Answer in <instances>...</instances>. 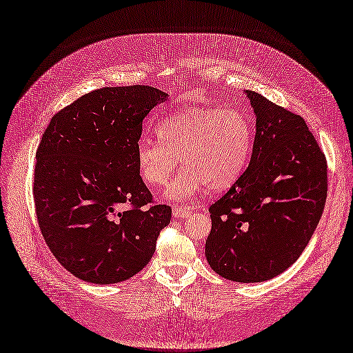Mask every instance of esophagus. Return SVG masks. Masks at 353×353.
<instances>
[{
	"mask_svg": "<svg viewBox=\"0 0 353 353\" xmlns=\"http://www.w3.org/2000/svg\"><path fill=\"white\" fill-rule=\"evenodd\" d=\"M193 210L190 206L186 205H180V206H174L173 208V216L174 218H189L192 215Z\"/></svg>",
	"mask_w": 353,
	"mask_h": 353,
	"instance_id": "obj_1",
	"label": "esophagus"
}]
</instances>
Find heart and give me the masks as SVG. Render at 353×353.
Returning <instances> with one entry per match:
<instances>
[{
    "label": "heart",
    "mask_w": 353,
    "mask_h": 353,
    "mask_svg": "<svg viewBox=\"0 0 353 353\" xmlns=\"http://www.w3.org/2000/svg\"><path fill=\"white\" fill-rule=\"evenodd\" d=\"M160 141L142 137L137 145V165L150 186H163L179 167L185 168L170 183L165 198L185 201L203 189L231 188L249 164L253 125L240 110L186 108L157 125Z\"/></svg>",
    "instance_id": "1"
}]
</instances>
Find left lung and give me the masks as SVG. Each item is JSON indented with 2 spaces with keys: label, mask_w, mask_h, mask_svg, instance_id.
<instances>
[{
  "label": "left lung",
  "mask_w": 353,
  "mask_h": 353,
  "mask_svg": "<svg viewBox=\"0 0 353 353\" xmlns=\"http://www.w3.org/2000/svg\"><path fill=\"white\" fill-rule=\"evenodd\" d=\"M252 159L211 205L205 254L228 281L253 283L294 265L311 240L327 196V163L305 121L254 91Z\"/></svg>",
  "instance_id": "obj_1"
}]
</instances>
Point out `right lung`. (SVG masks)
<instances>
[{
	"instance_id": "add662e5",
	"label": "right lung",
	"mask_w": 353,
	"mask_h": 353,
	"mask_svg": "<svg viewBox=\"0 0 353 353\" xmlns=\"http://www.w3.org/2000/svg\"><path fill=\"white\" fill-rule=\"evenodd\" d=\"M168 97L148 85L104 87L52 117L36 151L33 198L58 262L108 285L148 265L172 208L152 205L137 165L142 121Z\"/></svg>"
}]
</instances>
